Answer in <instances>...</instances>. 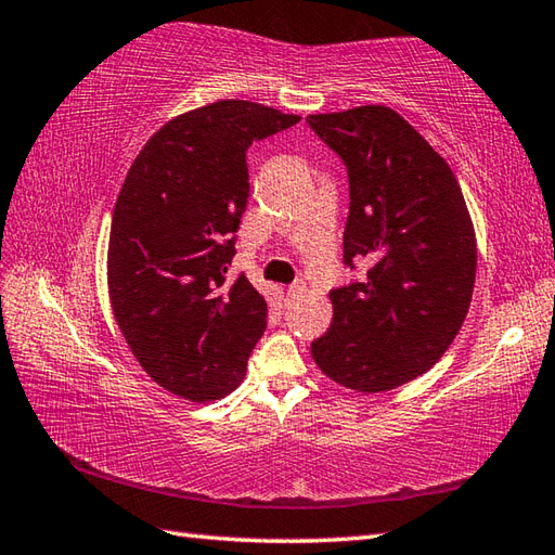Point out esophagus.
<instances>
[{
	"mask_svg": "<svg viewBox=\"0 0 555 555\" xmlns=\"http://www.w3.org/2000/svg\"><path fill=\"white\" fill-rule=\"evenodd\" d=\"M302 291H305V284H302V281H296V284H291V286H288V291H286V300H296Z\"/></svg>",
	"mask_w": 555,
	"mask_h": 555,
	"instance_id": "esophagus-1",
	"label": "esophagus"
}]
</instances>
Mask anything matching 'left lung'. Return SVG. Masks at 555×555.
I'll return each instance as SVG.
<instances>
[{"label":"left lung","instance_id":"8db88e82","mask_svg":"<svg viewBox=\"0 0 555 555\" xmlns=\"http://www.w3.org/2000/svg\"><path fill=\"white\" fill-rule=\"evenodd\" d=\"M348 171L344 264L334 320L312 358L340 386L382 393L436 364L473 300L477 245L463 191L439 152L379 104L308 116Z\"/></svg>","mask_w":555,"mask_h":555}]
</instances>
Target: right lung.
Wrapping results in <instances>:
<instances>
[{
    "label": "right lung",
    "mask_w": 555,
    "mask_h": 555,
    "mask_svg": "<svg viewBox=\"0 0 555 555\" xmlns=\"http://www.w3.org/2000/svg\"><path fill=\"white\" fill-rule=\"evenodd\" d=\"M298 121L221 100L162 126L128 169L109 233L112 310L143 370L176 396L231 393L264 334V298L245 274L227 276L250 195L245 152Z\"/></svg>",
    "instance_id": "obj_1"
}]
</instances>
